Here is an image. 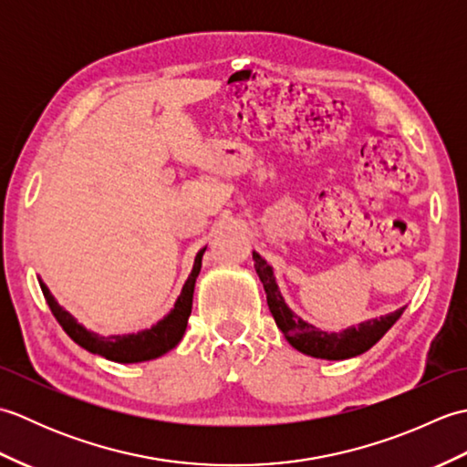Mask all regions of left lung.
<instances>
[{
    "mask_svg": "<svg viewBox=\"0 0 467 467\" xmlns=\"http://www.w3.org/2000/svg\"><path fill=\"white\" fill-rule=\"evenodd\" d=\"M254 271L259 275V279L265 286L266 303L275 317V323L279 327L285 339L295 347L296 351H301L309 357H317V359L327 361H341L349 359V357H357L365 353L367 349L381 339V337L391 329L393 323L400 319L405 306L401 309L377 317V319H367L357 325L347 327L341 331H321L315 325L306 323L301 319L289 305H286L285 296L276 283L275 269L266 263L259 253L253 251Z\"/></svg>",
    "mask_w": 467,
    "mask_h": 467,
    "instance_id": "8db88e82",
    "label": "left lung"
}]
</instances>
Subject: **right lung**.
<instances>
[{"mask_svg":"<svg viewBox=\"0 0 467 467\" xmlns=\"http://www.w3.org/2000/svg\"><path fill=\"white\" fill-rule=\"evenodd\" d=\"M204 251L206 246L196 253L192 271L188 275L186 283L182 285V291L178 295L172 309L168 311V315H164L156 325H152L150 329H144L138 333L100 335L96 331L86 329L82 323H78V319L72 313L66 311L64 306L56 301V296L49 293L47 285L39 279V276L37 281H39V286H42V293L46 296L49 309H52L56 317V321L62 325V329L72 337L78 345L84 347L86 351L100 355L104 359H110L116 363H142V361L156 359V357L168 353L181 343L182 335L186 331L188 317H191V311H192L194 285H196L198 273H201Z\"/></svg>","mask_w":467,"mask_h":467,"instance_id":"obj_1","label":"right lung"}]
</instances>
